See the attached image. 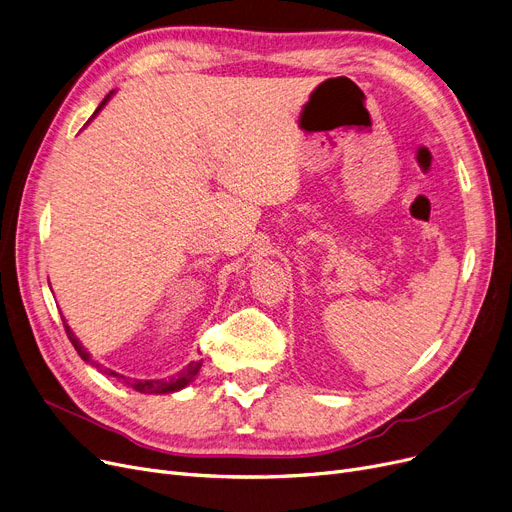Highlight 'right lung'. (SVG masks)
<instances>
[{"mask_svg":"<svg viewBox=\"0 0 512 512\" xmlns=\"http://www.w3.org/2000/svg\"><path fill=\"white\" fill-rule=\"evenodd\" d=\"M112 93H114V91H110V93L104 97V102H102L100 106H97V110L93 112V116L106 106V102L110 100ZM93 116H91V118H93ZM62 321H64V319H62ZM64 329H66V335H68V339L72 342V346H75V350L79 352V356H81L85 362H89L91 367H95L97 371H102L104 375L114 377V379H118L120 383H125V385H129V387H133L135 392H141V394H170V392H179V389H183L185 385H189L191 379L196 377L198 371L202 369V360H200V362H189L181 373H177V375H173V377H168V379H131V377H125V375H118V373H114V371H110V369H104L100 362H93V360H91V354L83 348V344L79 342L77 335L72 333V329L66 325V321H64Z\"/></svg>","mask_w":512,"mask_h":512,"instance_id":"obj_1","label":"right lung"}]
</instances>
